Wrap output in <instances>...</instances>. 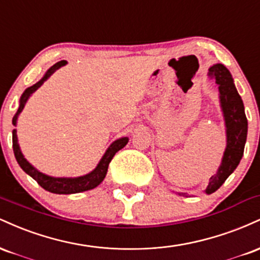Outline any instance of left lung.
Here are the masks:
<instances>
[{
    "instance_id": "8db88e82",
    "label": "left lung",
    "mask_w": 260,
    "mask_h": 260,
    "mask_svg": "<svg viewBox=\"0 0 260 260\" xmlns=\"http://www.w3.org/2000/svg\"><path fill=\"white\" fill-rule=\"evenodd\" d=\"M209 74L211 78L215 79L216 84H219L220 103L225 117L226 136H228V145L223 153L221 165L216 174L211 176L205 189L207 194H211L222 186L223 182L235 171L242 159L248 122L244 113L243 101L236 89L234 79L228 68L220 63L214 64L213 67L209 68ZM182 196L187 197V193H182Z\"/></svg>"
}]
</instances>
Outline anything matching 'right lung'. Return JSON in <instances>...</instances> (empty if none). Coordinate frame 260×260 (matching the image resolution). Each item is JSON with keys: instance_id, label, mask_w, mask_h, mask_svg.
<instances>
[{"instance_id": "obj_1", "label": "right lung", "mask_w": 260, "mask_h": 260, "mask_svg": "<svg viewBox=\"0 0 260 260\" xmlns=\"http://www.w3.org/2000/svg\"><path fill=\"white\" fill-rule=\"evenodd\" d=\"M64 64H66V61H59L56 64H53L52 67L47 71L43 79L39 80L37 84L30 86V88H28L24 92H23L22 98H20L19 109H18L17 113L14 115L13 120H12L13 126H16L18 116H19V113L22 112V110L24 109V105L26 101H28L29 96H30L32 92L37 90L39 86L43 84L45 80L49 78V77L51 76L56 70H58L59 67H62V66ZM12 142H13L14 156H16V159L18 161V164H19L20 168L24 170L29 176H31V177L34 178V180L44 188V189L49 190V192L51 193H56V194H72V193L85 192V190L92 189V188L99 186L101 182L104 181V178H105V176L107 174V169H109V164L111 162L112 157L115 156V154L117 153L118 150H121V149L127 144L128 138L127 137H124V138L117 139L116 142H113L109 147V149L106 150L105 155H104L103 159L100 160L99 165L95 168L94 171H91L90 174L82 176V177H77V178H56V177H51V176L41 174V172H39L37 169L32 168L30 164L24 159V156H23L22 151H20L19 149V144H18L16 129H13V132H12Z\"/></svg>"}]
</instances>
